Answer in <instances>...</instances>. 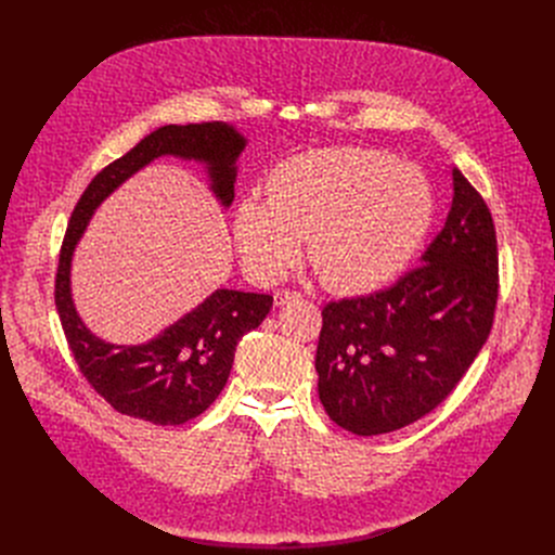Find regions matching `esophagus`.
Returning a JSON list of instances; mask_svg holds the SVG:
<instances>
[{"mask_svg":"<svg viewBox=\"0 0 555 555\" xmlns=\"http://www.w3.org/2000/svg\"><path fill=\"white\" fill-rule=\"evenodd\" d=\"M302 294L294 292V289H276L274 292V305H287L292 300H300Z\"/></svg>","mask_w":555,"mask_h":555,"instance_id":"esophagus-1","label":"esophagus"}]
</instances>
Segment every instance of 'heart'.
Here are the masks:
<instances>
[{
	"mask_svg": "<svg viewBox=\"0 0 555 555\" xmlns=\"http://www.w3.org/2000/svg\"><path fill=\"white\" fill-rule=\"evenodd\" d=\"M435 193L422 169L364 146L311 149L287 157L268 180V199L246 197L234 242L259 283L309 259L340 294H366L398 276L422 248Z\"/></svg>",
	"mask_w": 555,
	"mask_h": 555,
	"instance_id": "heart-1",
	"label": "heart"
}]
</instances>
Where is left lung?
Segmentation results:
<instances>
[{
    "instance_id": "left-lung-1",
    "label": "left lung",
    "mask_w": 555,
    "mask_h": 555,
    "mask_svg": "<svg viewBox=\"0 0 555 555\" xmlns=\"http://www.w3.org/2000/svg\"><path fill=\"white\" fill-rule=\"evenodd\" d=\"M446 225L422 266L369 296L327 302L315 349L321 402L340 428L400 430L435 411L486 345L499 300L492 212L452 169Z\"/></svg>"
}]
</instances>
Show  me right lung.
Returning <instances> with one entry per match:
<instances>
[{"label":"right lung","instance_id":"right-lung-1","mask_svg":"<svg viewBox=\"0 0 555 555\" xmlns=\"http://www.w3.org/2000/svg\"><path fill=\"white\" fill-rule=\"evenodd\" d=\"M244 146L246 138L240 131L217 120L160 127L107 165L74 206L59 255L54 302L78 371L122 415L157 426H180L202 415L228 382L236 345L263 323L274 298L217 289L146 345H109L96 338L74 309L69 294L72 253L96 206L160 155L206 163L212 193L223 206H230L234 199V163Z\"/></svg>","mask_w":555,"mask_h":555}]
</instances>
